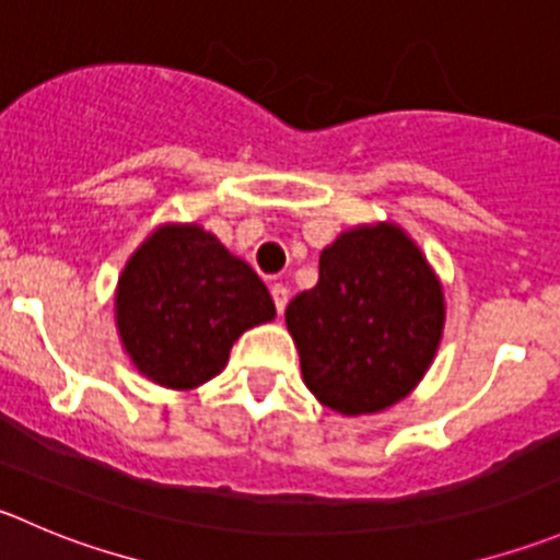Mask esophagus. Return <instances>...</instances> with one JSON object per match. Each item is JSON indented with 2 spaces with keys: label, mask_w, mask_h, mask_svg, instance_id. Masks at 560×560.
<instances>
[{
  "label": "esophagus",
  "mask_w": 560,
  "mask_h": 560,
  "mask_svg": "<svg viewBox=\"0 0 560 560\" xmlns=\"http://www.w3.org/2000/svg\"><path fill=\"white\" fill-rule=\"evenodd\" d=\"M270 295H273L276 312H279V314H284V308H287V301H290V290H287L284 284H273V287H270Z\"/></svg>",
  "instance_id": "1"
}]
</instances>
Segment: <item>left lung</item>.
<instances>
[{"label":"left lung","mask_w":560,"mask_h":560,"mask_svg":"<svg viewBox=\"0 0 560 560\" xmlns=\"http://www.w3.org/2000/svg\"><path fill=\"white\" fill-rule=\"evenodd\" d=\"M301 374L319 405L369 416L430 372L446 325L435 268L394 221L345 230L319 254V281L287 306Z\"/></svg>","instance_id":"obj_1"}]
</instances>
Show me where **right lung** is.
I'll list each match as a JSON object with an SVG mask.
<instances>
[{
	"label": "right lung",
	"instance_id": "1",
	"mask_svg": "<svg viewBox=\"0 0 560 560\" xmlns=\"http://www.w3.org/2000/svg\"><path fill=\"white\" fill-rule=\"evenodd\" d=\"M268 287L199 224H161L114 290L119 345L150 383L194 390L213 380L248 328L270 323Z\"/></svg>",
	"mask_w": 560,
	"mask_h": 560
}]
</instances>
